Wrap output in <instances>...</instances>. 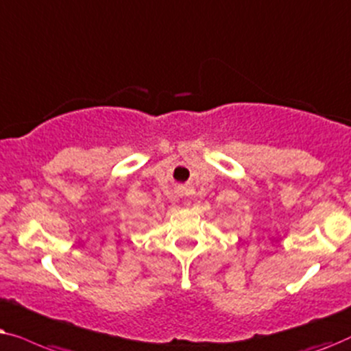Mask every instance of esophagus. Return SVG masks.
Segmentation results:
<instances>
[{
  "instance_id": "obj_1",
  "label": "esophagus",
  "mask_w": 351,
  "mask_h": 351,
  "mask_svg": "<svg viewBox=\"0 0 351 351\" xmlns=\"http://www.w3.org/2000/svg\"><path fill=\"white\" fill-rule=\"evenodd\" d=\"M176 195L183 199L184 202H186V205H191V204H193L194 189L193 188H186V186H180V188L176 189Z\"/></svg>"
}]
</instances>
